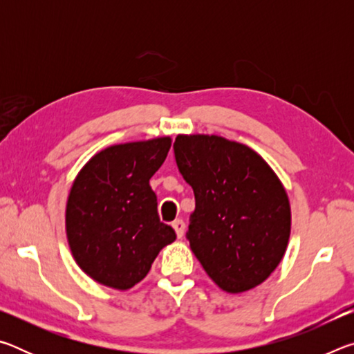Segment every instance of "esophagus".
I'll return each mask as SVG.
<instances>
[{
    "label": "esophagus",
    "mask_w": 354,
    "mask_h": 354,
    "mask_svg": "<svg viewBox=\"0 0 354 354\" xmlns=\"http://www.w3.org/2000/svg\"><path fill=\"white\" fill-rule=\"evenodd\" d=\"M171 226H173V230H175V232H176V236L181 239L183 236H184V230H185V225H184V221L183 220H175L171 223Z\"/></svg>",
    "instance_id": "34e87169"
}]
</instances>
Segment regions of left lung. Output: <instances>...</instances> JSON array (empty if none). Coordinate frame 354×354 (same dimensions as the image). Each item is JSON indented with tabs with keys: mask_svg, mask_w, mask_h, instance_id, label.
Returning <instances> with one entry per match:
<instances>
[{
	"mask_svg": "<svg viewBox=\"0 0 354 354\" xmlns=\"http://www.w3.org/2000/svg\"><path fill=\"white\" fill-rule=\"evenodd\" d=\"M176 165L195 194L187 239L215 284L242 293L262 284L283 261L290 203L277 173L243 143L179 134Z\"/></svg>",
	"mask_w": 354,
	"mask_h": 354,
	"instance_id": "1",
	"label": "left lung"
}]
</instances>
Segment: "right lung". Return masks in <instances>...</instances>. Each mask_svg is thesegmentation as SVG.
Masks as SVG:
<instances>
[{
    "label": "right lung",
    "instance_id": "obj_1",
    "mask_svg": "<svg viewBox=\"0 0 354 354\" xmlns=\"http://www.w3.org/2000/svg\"><path fill=\"white\" fill-rule=\"evenodd\" d=\"M170 137L118 143L87 160L71 184L65 231L73 259L98 284L128 290L175 242L158 215L149 179L164 164Z\"/></svg>",
    "mask_w": 354,
    "mask_h": 354
}]
</instances>
